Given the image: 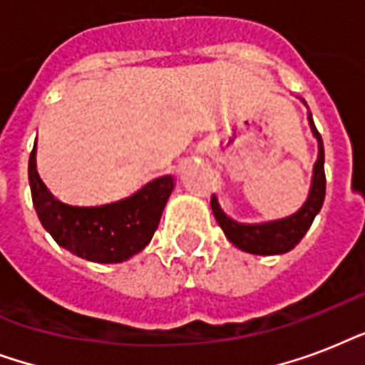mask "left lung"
I'll list each match as a JSON object with an SVG mask.
<instances>
[{
    "instance_id": "left-lung-1",
    "label": "left lung",
    "mask_w": 365,
    "mask_h": 365,
    "mask_svg": "<svg viewBox=\"0 0 365 365\" xmlns=\"http://www.w3.org/2000/svg\"><path fill=\"white\" fill-rule=\"evenodd\" d=\"M309 121H311L312 134L318 140V160L314 165V176H312V187L309 193V199L303 205L297 214L286 217V220H278V222L261 223V225H244L237 223L235 220L227 217L223 210L217 205V199L212 195L210 206L216 222L223 229V233L237 248L250 252V254L257 255H274L284 254L295 248V244L299 242L309 227L314 222L320 208L324 205V197H326V174H324V143L320 138V132L312 123L311 111H309Z\"/></svg>"
}]
</instances>
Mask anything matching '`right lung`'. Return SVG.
<instances>
[{"label": "right lung", "mask_w": 365, "mask_h": 365, "mask_svg": "<svg viewBox=\"0 0 365 365\" xmlns=\"http://www.w3.org/2000/svg\"><path fill=\"white\" fill-rule=\"evenodd\" d=\"M28 178L43 227L62 248L94 263H121L142 252L159 227L160 214L174 189L172 176H163L111 205H66L54 199L37 174L36 148L28 163Z\"/></svg>", "instance_id": "1"}]
</instances>
